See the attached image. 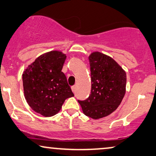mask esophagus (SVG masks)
<instances>
[{
  "label": "esophagus",
  "instance_id": "1",
  "mask_svg": "<svg viewBox=\"0 0 156 156\" xmlns=\"http://www.w3.org/2000/svg\"><path fill=\"white\" fill-rule=\"evenodd\" d=\"M71 90H72V91L73 92V93L75 92V90H76V86H75V85H73V86L71 87Z\"/></svg>",
  "mask_w": 156,
  "mask_h": 156
}]
</instances>
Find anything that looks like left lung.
Here are the masks:
<instances>
[{"label": "left lung", "instance_id": "1", "mask_svg": "<svg viewBox=\"0 0 156 156\" xmlns=\"http://www.w3.org/2000/svg\"><path fill=\"white\" fill-rule=\"evenodd\" d=\"M91 92L85 100H78L83 113L94 119L108 116L121 104L126 92V75L111 57L100 52L89 56Z\"/></svg>", "mask_w": 156, "mask_h": 156}]
</instances>
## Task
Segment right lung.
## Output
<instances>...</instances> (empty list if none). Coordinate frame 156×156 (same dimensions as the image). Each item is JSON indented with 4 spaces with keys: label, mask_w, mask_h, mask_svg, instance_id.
<instances>
[{
    "label": "right lung",
    "mask_w": 156,
    "mask_h": 156,
    "mask_svg": "<svg viewBox=\"0 0 156 156\" xmlns=\"http://www.w3.org/2000/svg\"><path fill=\"white\" fill-rule=\"evenodd\" d=\"M66 54L51 51L39 56L23 74L25 99L34 112L51 117L60 111L67 98L74 94L61 71Z\"/></svg>",
    "instance_id": "1"
}]
</instances>
